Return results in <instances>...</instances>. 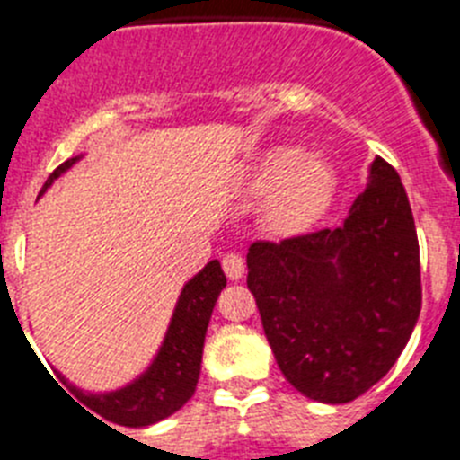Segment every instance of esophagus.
<instances>
[{
  "mask_svg": "<svg viewBox=\"0 0 460 460\" xmlns=\"http://www.w3.org/2000/svg\"><path fill=\"white\" fill-rule=\"evenodd\" d=\"M223 271H226V276L230 280H239L243 276V271H246V265H243V258L237 253H227L226 258H223Z\"/></svg>",
  "mask_w": 460,
  "mask_h": 460,
  "instance_id": "1",
  "label": "esophagus"
}]
</instances>
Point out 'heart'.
Returning a JSON list of instances; mask_svg holds the SVG:
<instances>
[{
	"label": "heart",
	"instance_id": "b5f03b06",
	"mask_svg": "<svg viewBox=\"0 0 460 460\" xmlns=\"http://www.w3.org/2000/svg\"><path fill=\"white\" fill-rule=\"evenodd\" d=\"M246 190L265 195L260 221L279 239L299 237L318 226L339 190V174L327 158L299 145H274L253 161Z\"/></svg>",
	"mask_w": 460,
	"mask_h": 460
}]
</instances>
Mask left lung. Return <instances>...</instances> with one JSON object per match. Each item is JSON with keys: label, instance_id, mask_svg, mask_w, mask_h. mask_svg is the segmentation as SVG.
I'll return each mask as SVG.
<instances>
[{"label": "left lung", "instance_id": "1", "mask_svg": "<svg viewBox=\"0 0 460 460\" xmlns=\"http://www.w3.org/2000/svg\"><path fill=\"white\" fill-rule=\"evenodd\" d=\"M249 290L296 392L348 403L387 376L421 311L420 243L396 170L376 156L343 226L255 242Z\"/></svg>", "mask_w": 460, "mask_h": 460}]
</instances>
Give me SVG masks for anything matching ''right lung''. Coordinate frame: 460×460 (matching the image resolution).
Here are the masks:
<instances>
[{"instance_id":"right-lung-1","label":"right lung","mask_w":460,"mask_h":460,"mask_svg":"<svg viewBox=\"0 0 460 460\" xmlns=\"http://www.w3.org/2000/svg\"><path fill=\"white\" fill-rule=\"evenodd\" d=\"M83 156L84 154H78V156L68 158L66 164L59 165L48 177L40 195L46 193ZM223 288H226V274H223L218 260L207 262L193 279L186 280L154 359L149 361V367L140 376H136L121 387L108 389V392H89V389L73 385L64 373L57 371V377L66 385L73 396L78 398L75 403L83 402L92 412L101 414L103 420L112 421V424L140 429V426H152L165 420V417L177 412L195 394V385L200 377L207 327H209L211 313H214Z\"/></svg>"}]
</instances>
